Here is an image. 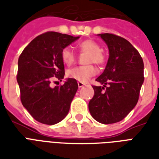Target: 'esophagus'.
I'll return each mask as SVG.
<instances>
[{
  "mask_svg": "<svg viewBox=\"0 0 159 159\" xmlns=\"http://www.w3.org/2000/svg\"><path fill=\"white\" fill-rule=\"evenodd\" d=\"M77 84H78V87H79V88H82V87H83V85H84V83H80V82H78V83H77Z\"/></svg>",
  "mask_w": 159,
  "mask_h": 159,
  "instance_id": "34e87169",
  "label": "esophagus"
}]
</instances>
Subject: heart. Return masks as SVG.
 <instances>
[{
	"mask_svg": "<svg viewBox=\"0 0 159 159\" xmlns=\"http://www.w3.org/2000/svg\"><path fill=\"white\" fill-rule=\"evenodd\" d=\"M77 48L80 52H88V55L85 58V63L89 65L77 66L67 71V76L80 83H86L90 77L96 74V68L92 65V63L96 66H102L106 62L107 57L102 52L100 44L94 40H84L77 45ZM61 59L65 65L70 66L76 61V53L70 47H66L61 51Z\"/></svg>",
	"mask_w": 159,
	"mask_h": 159,
	"instance_id": "1",
	"label": "heart"
}]
</instances>
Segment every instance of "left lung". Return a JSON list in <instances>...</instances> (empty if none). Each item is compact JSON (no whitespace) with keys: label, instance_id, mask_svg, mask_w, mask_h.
Wrapping results in <instances>:
<instances>
[{"label":"left lung","instance_id":"obj_1","mask_svg":"<svg viewBox=\"0 0 159 159\" xmlns=\"http://www.w3.org/2000/svg\"><path fill=\"white\" fill-rule=\"evenodd\" d=\"M100 36L108 46L109 59L96 79L103 86H92L94 94L89 109L96 121L109 124L123 120L138 102L144 82V63L126 39L110 33Z\"/></svg>","mask_w":159,"mask_h":159}]
</instances>
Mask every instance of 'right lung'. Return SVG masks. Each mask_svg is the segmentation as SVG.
<instances>
[{"mask_svg":"<svg viewBox=\"0 0 159 159\" xmlns=\"http://www.w3.org/2000/svg\"><path fill=\"white\" fill-rule=\"evenodd\" d=\"M79 38L54 31L36 36L26 46L18 61L17 81L20 100L29 113L39 123L52 125L66 117L78 89L76 80L50 87L53 79L65 76L61 59L64 48Z\"/></svg>","mask_w":159,"mask_h":159,"instance_id":"obj_1","label":"right lung"}]
</instances>
